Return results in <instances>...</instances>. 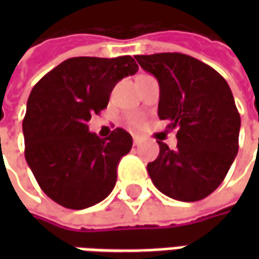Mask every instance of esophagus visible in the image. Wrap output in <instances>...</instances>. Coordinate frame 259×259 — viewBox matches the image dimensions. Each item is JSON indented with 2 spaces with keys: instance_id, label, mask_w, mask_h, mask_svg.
<instances>
[{
  "instance_id": "1",
  "label": "esophagus",
  "mask_w": 259,
  "mask_h": 259,
  "mask_svg": "<svg viewBox=\"0 0 259 259\" xmlns=\"http://www.w3.org/2000/svg\"><path fill=\"white\" fill-rule=\"evenodd\" d=\"M133 143H135V146H140L141 143H143V139H141L140 136H133Z\"/></svg>"
}]
</instances>
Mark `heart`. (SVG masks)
Wrapping results in <instances>:
<instances>
[{"mask_svg":"<svg viewBox=\"0 0 259 259\" xmlns=\"http://www.w3.org/2000/svg\"><path fill=\"white\" fill-rule=\"evenodd\" d=\"M130 124L135 126V127H139V126L143 124V118L141 116H132L130 118Z\"/></svg>","mask_w":259,"mask_h":259,"instance_id":"heart-1","label":"heart"}]
</instances>
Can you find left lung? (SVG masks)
Listing matches in <instances>:
<instances>
[{"mask_svg": "<svg viewBox=\"0 0 259 259\" xmlns=\"http://www.w3.org/2000/svg\"><path fill=\"white\" fill-rule=\"evenodd\" d=\"M136 59L159 83V119L178 129L176 150L158 141L159 155L147 165L152 183L175 200H202L222 183L239 151L241 122L228 81L186 54Z\"/></svg>", "mask_w": 259, "mask_h": 259, "instance_id": "obj_1", "label": "left lung"}]
</instances>
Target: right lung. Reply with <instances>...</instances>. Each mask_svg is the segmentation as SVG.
<instances>
[{
  "instance_id": "add662e5",
  "label": "right lung",
  "mask_w": 259,
  "mask_h": 259,
  "mask_svg": "<svg viewBox=\"0 0 259 259\" xmlns=\"http://www.w3.org/2000/svg\"><path fill=\"white\" fill-rule=\"evenodd\" d=\"M130 55L69 58L38 80L23 119L25 157L46 194L69 209H84L109 195L120 158L132 150L126 130L107 139L89 132L91 115L105 109L113 87L137 72Z\"/></svg>"
}]
</instances>
